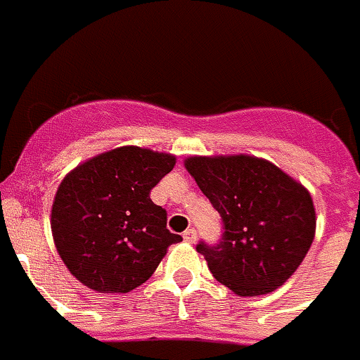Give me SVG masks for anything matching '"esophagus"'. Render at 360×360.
Instances as JSON below:
<instances>
[{
	"label": "esophagus",
	"instance_id": "1",
	"mask_svg": "<svg viewBox=\"0 0 360 360\" xmlns=\"http://www.w3.org/2000/svg\"><path fill=\"white\" fill-rule=\"evenodd\" d=\"M183 239L186 240V243H192V245H193V243L198 240V232H195L193 228H188V230L183 233Z\"/></svg>",
	"mask_w": 360,
	"mask_h": 360
}]
</instances>
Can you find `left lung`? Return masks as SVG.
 <instances>
[{
  "label": "left lung",
  "mask_w": 360,
  "mask_h": 360,
  "mask_svg": "<svg viewBox=\"0 0 360 360\" xmlns=\"http://www.w3.org/2000/svg\"><path fill=\"white\" fill-rule=\"evenodd\" d=\"M184 167L223 221L217 245H198L212 275L240 297L283 286L314 243L310 192L254 155H195Z\"/></svg>",
  "instance_id": "obj_1"
}]
</instances>
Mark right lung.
Wrapping results in <instances>:
<instances>
[{
	"label": "right lung",
	"instance_id": "1",
	"mask_svg": "<svg viewBox=\"0 0 360 360\" xmlns=\"http://www.w3.org/2000/svg\"><path fill=\"white\" fill-rule=\"evenodd\" d=\"M176 158L121 146L76 167L59 184L52 236L68 271L99 293H127L152 277L167 248L183 240L150 190Z\"/></svg>",
	"mask_w": 360,
	"mask_h": 360
}]
</instances>
